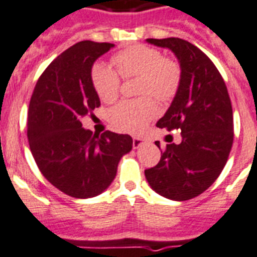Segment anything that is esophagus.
Returning <instances> with one entry per match:
<instances>
[{
  "mask_svg": "<svg viewBox=\"0 0 257 257\" xmlns=\"http://www.w3.org/2000/svg\"><path fill=\"white\" fill-rule=\"evenodd\" d=\"M144 145H146V141H145V140L138 137L133 138V149H140V147L144 146Z\"/></svg>",
  "mask_w": 257,
  "mask_h": 257,
  "instance_id": "1",
  "label": "esophagus"
}]
</instances>
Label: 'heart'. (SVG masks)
Masks as SVG:
<instances>
[{"label": "heart", "mask_w": 257, "mask_h": 257, "mask_svg": "<svg viewBox=\"0 0 257 257\" xmlns=\"http://www.w3.org/2000/svg\"><path fill=\"white\" fill-rule=\"evenodd\" d=\"M122 77H140L138 93L153 95L159 102H168L175 97L181 84V70L176 62L167 59L156 49L135 45L120 51L112 58ZM90 79L98 97L111 102L117 97L120 77L106 63L98 62L91 67ZM156 113V106L150 97L135 101L119 102L108 111V120L116 129L140 133Z\"/></svg>", "instance_id": "obj_1"}]
</instances>
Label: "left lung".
Listing matches in <instances>:
<instances>
[{
    "mask_svg": "<svg viewBox=\"0 0 257 257\" xmlns=\"http://www.w3.org/2000/svg\"><path fill=\"white\" fill-rule=\"evenodd\" d=\"M176 55L181 84L156 126L181 132V142L169 144L160 162L145 176L155 193L172 200H189L206 191L220 176L233 146V110L226 85L200 49L177 37L147 39ZM155 145L160 149L159 141Z\"/></svg>",
    "mask_w": 257,
    "mask_h": 257,
    "instance_id": "1",
    "label": "left lung"
}]
</instances>
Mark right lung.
<instances>
[{
	"label": "right lung",
	"instance_id": "obj_1",
	"mask_svg": "<svg viewBox=\"0 0 257 257\" xmlns=\"http://www.w3.org/2000/svg\"><path fill=\"white\" fill-rule=\"evenodd\" d=\"M81 41L49 64L36 84L28 107V142L44 177L58 190L86 199L103 193L122 156L133 146L129 135H94L81 119L101 106L91 84V67L113 48Z\"/></svg>",
	"mask_w": 257,
	"mask_h": 257
}]
</instances>
